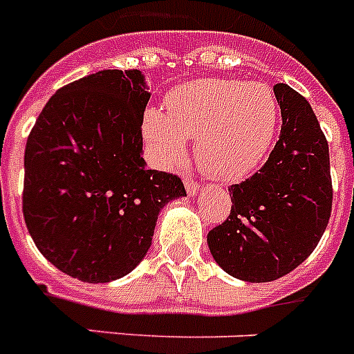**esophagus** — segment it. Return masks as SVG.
Instances as JSON below:
<instances>
[{"instance_id": "esophagus-1", "label": "esophagus", "mask_w": 354, "mask_h": 354, "mask_svg": "<svg viewBox=\"0 0 354 354\" xmlns=\"http://www.w3.org/2000/svg\"><path fill=\"white\" fill-rule=\"evenodd\" d=\"M185 189H187V192H189V194H191V196H192V194H196L200 187H198V182H194L192 178L187 176L185 178Z\"/></svg>"}]
</instances>
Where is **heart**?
I'll use <instances>...</instances> for the list:
<instances>
[{
	"mask_svg": "<svg viewBox=\"0 0 354 354\" xmlns=\"http://www.w3.org/2000/svg\"><path fill=\"white\" fill-rule=\"evenodd\" d=\"M167 116L147 111L143 134L162 167L187 156L196 140V162L214 180H242L260 165L277 132L278 103L263 83L200 80L167 96Z\"/></svg>",
	"mask_w": 354,
	"mask_h": 354,
	"instance_id": "heart-1",
	"label": "heart"
}]
</instances>
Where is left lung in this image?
<instances>
[{"instance_id": "1", "label": "left lung", "mask_w": 354, "mask_h": 354, "mask_svg": "<svg viewBox=\"0 0 354 354\" xmlns=\"http://www.w3.org/2000/svg\"><path fill=\"white\" fill-rule=\"evenodd\" d=\"M281 131L267 162L229 187L231 214L207 234L212 258L238 280L272 281L320 242L333 207L329 145L306 97L274 85Z\"/></svg>"}]
</instances>
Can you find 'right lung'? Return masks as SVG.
<instances>
[{
	"label": "right lung",
	"mask_w": 354,
	"mask_h": 354,
	"mask_svg": "<svg viewBox=\"0 0 354 354\" xmlns=\"http://www.w3.org/2000/svg\"><path fill=\"white\" fill-rule=\"evenodd\" d=\"M149 97L136 68L100 71L59 88L28 134L23 216L39 252L68 277L105 283L129 274L163 205L187 196L176 174L145 167Z\"/></svg>",
	"instance_id": "add662e5"
}]
</instances>
